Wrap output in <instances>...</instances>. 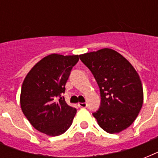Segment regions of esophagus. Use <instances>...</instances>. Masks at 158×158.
I'll return each mask as SVG.
<instances>
[{
    "label": "esophagus",
    "instance_id": "esophagus-1",
    "mask_svg": "<svg viewBox=\"0 0 158 158\" xmlns=\"http://www.w3.org/2000/svg\"><path fill=\"white\" fill-rule=\"evenodd\" d=\"M78 106H79V107H86L87 106V103L86 102H79L78 103Z\"/></svg>",
    "mask_w": 158,
    "mask_h": 158
}]
</instances>
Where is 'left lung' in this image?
<instances>
[{
    "label": "left lung",
    "mask_w": 158,
    "mask_h": 158,
    "mask_svg": "<svg viewBox=\"0 0 158 158\" xmlns=\"http://www.w3.org/2000/svg\"><path fill=\"white\" fill-rule=\"evenodd\" d=\"M79 59L100 89L101 105L93 113L99 126L110 134L125 130L135 121L143 102L137 71L123 56L109 48L79 55Z\"/></svg>",
    "instance_id": "left-lung-1"
}]
</instances>
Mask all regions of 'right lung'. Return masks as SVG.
Segmentation results:
<instances>
[{
    "label": "right lung",
    "instance_id": "obj_1",
    "mask_svg": "<svg viewBox=\"0 0 158 158\" xmlns=\"http://www.w3.org/2000/svg\"><path fill=\"white\" fill-rule=\"evenodd\" d=\"M79 56L52 54L38 61L22 84V111L36 130L49 136L64 134L71 125L76 109L65 102L62 94Z\"/></svg>",
    "mask_w": 158,
    "mask_h": 158
}]
</instances>
